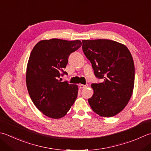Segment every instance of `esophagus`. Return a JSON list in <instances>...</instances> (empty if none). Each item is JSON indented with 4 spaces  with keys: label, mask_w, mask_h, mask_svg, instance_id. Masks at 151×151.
<instances>
[{
    "label": "esophagus",
    "mask_w": 151,
    "mask_h": 151,
    "mask_svg": "<svg viewBox=\"0 0 151 151\" xmlns=\"http://www.w3.org/2000/svg\"><path fill=\"white\" fill-rule=\"evenodd\" d=\"M88 84H85V85H84V84H79V87L81 88H86V87H88Z\"/></svg>",
    "instance_id": "obj_1"
}]
</instances>
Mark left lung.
I'll return each instance as SVG.
<instances>
[{
  "instance_id": "left-lung-1",
  "label": "left lung",
  "mask_w": 151,
  "mask_h": 151,
  "mask_svg": "<svg viewBox=\"0 0 151 151\" xmlns=\"http://www.w3.org/2000/svg\"><path fill=\"white\" fill-rule=\"evenodd\" d=\"M82 50L96 77L103 80L91 84L93 95L88 103L99 116H115L128 104L134 90L135 67L131 53L124 44L107 39L82 40Z\"/></svg>"
}]
</instances>
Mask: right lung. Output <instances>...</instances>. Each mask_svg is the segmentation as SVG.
Wrapping results in <instances>:
<instances>
[{"mask_svg": "<svg viewBox=\"0 0 151 151\" xmlns=\"http://www.w3.org/2000/svg\"><path fill=\"white\" fill-rule=\"evenodd\" d=\"M81 46L78 40L53 38L40 41L32 50L27 67V87L35 105L47 116H64L77 97V86L59 79L67 75L64 69L69 55Z\"/></svg>", "mask_w": 151, "mask_h": 151, "instance_id": "1", "label": "right lung"}]
</instances>
